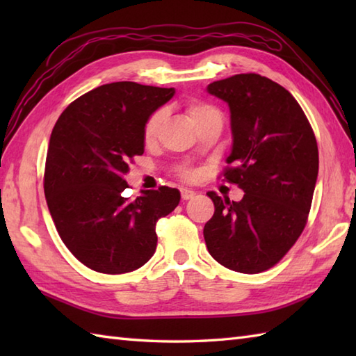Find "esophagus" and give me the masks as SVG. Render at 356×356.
Segmentation results:
<instances>
[{"instance_id":"obj_1","label":"esophagus","mask_w":356,"mask_h":356,"mask_svg":"<svg viewBox=\"0 0 356 356\" xmlns=\"http://www.w3.org/2000/svg\"><path fill=\"white\" fill-rule=\"evenodd\" d=\"M180 194H182V200H191V199H194V195H195L194 191L186 190V188H184V190H180Z\"/></svg>"}]
</instances>
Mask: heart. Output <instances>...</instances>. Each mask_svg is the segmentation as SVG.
<instances>
[{"label": "heart", "instance_id": "b5f03b06", "mask_svg": "<svg viewBox=\"0 0 356 356\" xmlns=\"http://www.w3.org/2000/svg\"><path fill=\"white\" fill-rule=\"evenodd\" d=\"M188 116L193 120V124H197L200 122L202 119H205L209 115H216L217 110H214L213 107H209L207 104H202V102H191L188 105ZM165 119V113L163 110H157L154 111L153 115H151L145 125H143V142L147 143H153L154 139L157 138V133H159V128H161L162 122ZM180 176L185 177V179H194L195 177V171L191 168H182L180 170Z\"/></svg>", "mask_w": 356, "mask_h": 356}]
</instances>
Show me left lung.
I'll list each match as a JSON object with an SVG mask.
<instances>
[{"mask_svg":"<svg viewBox=\"0 0 356 356\" xmlns=\"http://www.w3.org/2000/svg\"><path fill=\"white\" fill-rule=\"evenodd\" d=\"M208 93L228 104L232 149L223 176L245 191L240 202L208 197L214 216L203 228L213 259L259 274L283 259L303 232L318 177V147L295 97L257 73L216 81Z\"/></svg>","mask_w":356,"mask_h":356,"instance_id":"8db88e82","label":"left lung"}]
</instances>
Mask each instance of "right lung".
Listing matches in <instances>:
<instances>
[{
  "label": "right lung",
  "instance_id": "add662e5",
  "mask_svg": "<svg viewBox=\"0 0 356 356\" xmlns=\"http://www.w3.org/2000/svg\"><path fill=\"white\" fill-rule=\"evenodd\" d=\"M174 88L111 82L82 95L56 120L44 172V194L59 237L87 268L125 274L157 246L156 223L180 202L176 188L124 197V174L143 154V125Z\"/></svg>",
  "mask_w": 356,
  "mask_h": 356
}]
</instances>
